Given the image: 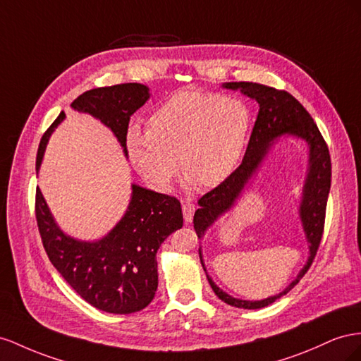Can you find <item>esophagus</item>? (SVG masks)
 Masks as SVG:
<instances>
[{"label":"esophagus","instance_id":"34e87169","mask_svg":"<svg viewBox=\"0 0 361 361\" xmlns=\"http://www.w3.org/2000/svg\"><path fill=\"white\" fill-rule=\"evenodd\" d=\"M181 207H183V216H184V221H186V222H190V221L193 219L195 204H193L190 200H186V201H183Z\"/></svg>","mask_w":361,"mask_h":361}]
</instances>
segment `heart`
<instances>
[{
  "mask_svg": "<svg viewBox=\"0 0 361 361\" xmlns=\"http://www.w3.org/2000/svg\"><path fill=\"white\" fill-rule=\"evenodd\" d=\"M250 130L251 110L240 98L180 90L152 110L147 130H128L126 147L131 164L154 190L171 188L178 163L190 181L209 188L233 172Z\"/></svg>",
  "mask_w": 361,
  "mask_h": 361,
  "instance_id": "1",
  "label": "heart"
}]
</instances>
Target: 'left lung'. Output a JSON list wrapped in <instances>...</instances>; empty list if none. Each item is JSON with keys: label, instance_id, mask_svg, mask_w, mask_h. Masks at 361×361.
<instances>
[{"label": "left lung", "instance_id": "8db88e82", "mask_svg": "<svg viewBox=\"0 0 361 361\" xmlns=\"http://www.w3.org/2000/svg\"><path fill=\"white\" fill-rule=\"evenodd\" d=\"M224 87L234 90L240 89L242 94L248 95L250 98H254L259 102L260 109L248 142V148H246L240 166L235 169L230 177H226L218 188L212 189L198 200L200 209L195 212L193 216V228L197 231L198 239L202 238L205 230H207L222 213L231 209V205L239 198L240 192L243 190L245 184L248 183L255 169L259 168V164L263 161L274 139L283 135H289L290 133V135L302 137L308 143V147H310L307 169L308 172L300 207V216L302 221L304 231L307 234L308 243H310V257H308V262L302 267L300 275L296 276V280L292 281L290 286L281 293L266 298L263 301H242L222 292L207 275V280L212 286L213 292L221 301L238 308L255 310V308H263L275 302L276 300H280L281 296L292 290L293 287L300 283L301 278L307 274V271L310 269L324 234L326 201L329 188H331V157H329L326 142L322 137L313 118L310 116V113H308L301 102L293 95H290L289 92L259 83H251V81H233V83L224 85Z\"/></svg>", "mask_w": 361, "mask_h": 361}]
</instances>
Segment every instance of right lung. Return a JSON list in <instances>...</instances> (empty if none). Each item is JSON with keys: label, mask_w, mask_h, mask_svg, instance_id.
I'll list each match as a JSON object with an SVG mask.
<instances>
[{"label": "right lung", "mask_w": 361, "mask_h": 361, "mask_svg": "<svg viewBox=\"0 0 361 361\" xmlns=\"http://www.w3.org/2000/svg\"><path fill=\"white\" fill-rule=\"evenodd\" d=\"M148 98L147 86L123 83L90 89L72 101L71 107L89 113L107 126L127 156L130 116ZM63 118L65 111H60L40 139L36 169L51 133ZM35 212L49 262L86 302L113 314L140 312L152 301L159 284L156 254L163 240L183 226L181 204L177 198L136 184H133L131 201L123 218L98 242H80L61 233L39 188Z\"/></svg>", "instance_id": "obj_1"}]
</instances>
